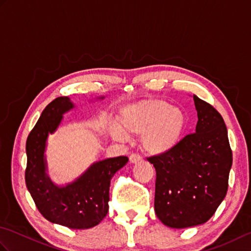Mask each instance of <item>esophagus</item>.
<instances>
[{
    "label": "esophagus",
    "instance_id": "obj_1",
    "mask_svg": "<svg viewBox=\"0 0 251 251\" xmlns=\"http://www.w3.org/2000/svg\"><path fill=\"white\" fill-rule=\"evenodd\" d=\"M140 161H141V156L138 155V154H131V155L129 156V162L131 164H137Z\"/></svg>",
    "mask_w": 251,
    "mask_h": 251
}]
</instances>
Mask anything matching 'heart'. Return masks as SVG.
<instances>
[{
	"instance_id": "obj_1",
	"label": "heart",
	"mask_w": 251,
	"mask_h": 251,
	"mask_svg": "<svg viewBox=\"0 0 251 251\" xmlns=\"http://www.w3.org/2000/svg\"><path fill=\"white\" fill-rule=\"evenodd\" d=\"M119 124L111 123L109 135L116 142L141 135V146L151 155L175 150L182 139L186 117L182 109L163 99H143L124 106Z\"/></svg>"
}]
</instances>
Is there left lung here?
Instances as JSON below:
<instances>
[{
	"label": "left lung",
	"mask_w": 251,
	"mask_h": 251,
	"mask_svg": "<svg viewBox=\"0 0 251 251\" xmlns=\"http://www.w3.org/2000/svg\"><path fill=\"white\" fill-rule=\"evenodd\" d=\"M193 100L199 119L194 134L172 152L148 158L156 170L155 214L174 228L210 219L226 195L233 161L222 116L197 96Z\"/></svg>",
	"instance_id": "1"
}]
</instances>
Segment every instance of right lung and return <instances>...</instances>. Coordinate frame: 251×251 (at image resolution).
<instances>
[{
  "instance_id": "obj_1",
  "label": "right lung",
  "mask_w": 251,
  "mask_h": 251,
  "mask_svg": "<svg viewBox=\"0 0 251 251\" xmlns=\"http://www.w3.org/2000/svg\"><path fill=\"white\" fill-rule=\"evenodd\" d=\"M98 99H104V96ZM69 97H58L42 112L25 143V184L45 219L74 230L94 227L109 211L111 179L128 162L117 156L93 163L72 182L56 184L47 174V138L59 127L63 114L74 109Z\"/></svg>"
}]
</instances>
